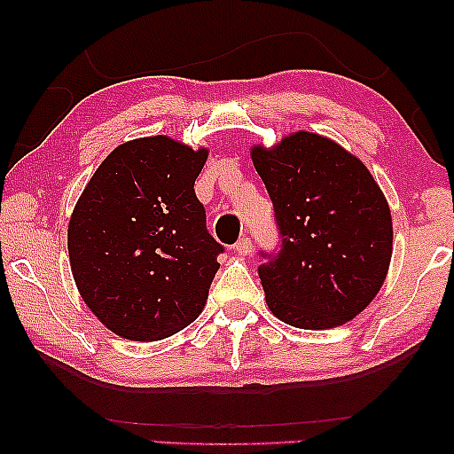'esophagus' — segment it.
Wrapping results in <instances>:
<instances>
[{
  "mask_svg": "<svg viewBox=\"0 0 454 454\" xmlns=\"http://www.w3.org/2000/svg\"><path fill=\"white\" fill-rule=\"evenodd\" d=\"M252 250H254V244L250 238H241L238 244H235V252H238L239 256H250Z\"/></svg>",
  "mask_w": 454,
  "mask_h": 454,
  "instance_id": "1",
  "label": "esophagus"
}]
</instances>
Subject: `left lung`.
Returning a JSON list of instances; mask_svg holds the SVG:
<instances>
[{"label": "left lung", "instance_id": "obj_1", "mask_svg": "<svg viewBox=\"0 0 454 454\" xmlns=\"http://www.w3.org/2000/svg\"><path fill=\"white\" fill-rule=\"evenodd\" d=\"M250 154L281 231V252L258 269L269 309L306 331L353 320L378 295L393 256L380 185L356 154L306 129Z\"/></svg>", "mask_w": 454, "mask_h": 454}]
</instances>
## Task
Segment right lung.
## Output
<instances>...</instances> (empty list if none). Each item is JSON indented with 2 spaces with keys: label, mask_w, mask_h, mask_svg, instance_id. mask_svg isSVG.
I'll use <instances>...</instances> for the list:
<instances>
[{
  "label": "right lung",
  "mask_w": 454,
  "mask_h": 454,
  "mask_svg": "<svg viewBox=\"0 0 454 454\" xmlns=\"http://www.w3.org/2000/svg\"><path fill=\"white\" fill-rule=\"evenodd\" d=\"M208 148L148 136L98 165L67 225L74 281L117 337L160 340L194 322L223 246L207 231L194 182Z\"/></svg>",
  "instance_id": "add662e5"
}]
</instances>
